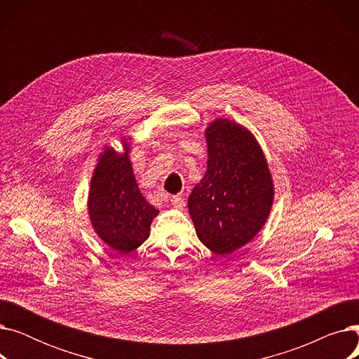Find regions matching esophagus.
Wrapping results in <instances>:
<instances>
[{
  "label": "esophagus",
  "instance_id": "obj_1",
  "mask_svg": "<svg viewBox=\"0 0 359 359\" xmlns=\"http://www.w3.org/2000/svg\"><path fill=\"white\" fill-rule=\"evenodd\" d=\"M170 202H172V205L175 206L176 210H183L184 206H186V202H184V199L182 196H173L172 199H170Z\"/></svg>",
  "mask_w": 359,
  "mask_h": 359
}]
</instances>
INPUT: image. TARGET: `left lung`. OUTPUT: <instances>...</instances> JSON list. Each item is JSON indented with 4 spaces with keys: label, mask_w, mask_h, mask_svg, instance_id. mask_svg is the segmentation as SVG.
I'll list each match as a JSON object with an SVG mask.
<instances>
[{
    "label": "left lung",
    "mask_w": 359,
    "mask_h": 359,
    "mask_svg": "<svg viewBox=\"0 0 359 359\" xmlns=\"http://www.w3.org/2000/svg\"><path fill=\"white\" fill-rule=\"evenodd\" d=\"M205 140L208 168L187 198V210L203 246L227 256L265 227L273 179L265 153L246 126L217 118L205 128Z\"/></svg>",
    "instance_id": "8db88e82"
}]
</instances>
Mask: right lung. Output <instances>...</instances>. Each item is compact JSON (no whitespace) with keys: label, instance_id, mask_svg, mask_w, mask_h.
I'll use <instances>...</instances> for the list:
<instances>
[{"label":"right lung","instance_id":"obj_1","mask_svg":"<svg viewBox=\"0 0 359 359\" xmlns=\"http://www.w3.org/2000/svg\"><path fill=\"white\" fill-rule=\"evenodd\" d=\"M130 137H122V153L104 145L90 180L87 211L91 227L121 255L134 252L149 237L158 210L142 196L132 163Z\"/></svg>","mask_w":359,"mask_h":359}]
</instances>
